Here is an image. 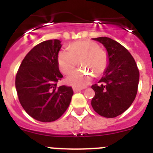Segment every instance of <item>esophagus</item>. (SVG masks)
<instances>
[{
    "mask_svg": "<svg viewBox=\"0 0 153 153\" xmlns=\"http://www.w3.org/2000/svg\"><path fill=\"white\" fill-rule=\"evenodd\" d=\"M73 91H74V93H77V92H79V91H81V89L77 88V87H73Z\"/></svg>",
    "mask_w": 153,
    "mask_h": 153,
    "instance_id": "esophagus-1",
    "label": "esophagus"
}]
</instances>
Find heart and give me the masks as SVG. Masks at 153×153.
<instances>
[{"instance_id": "b5f03b06", "label": "heart", "mask_w": 153, "mask_h": 153, "mask_svg": "<svg viewBox=\"0 0 153 153\" xmlns=\"http://www.w3.org/2000/svg\"><path fill=\"white\" fill-rule=\"evenodd\" d=\"M77 61L82 67L90 70L95 75L104 72L108 60L105 54L99 50L97 44L89 40L72 43L67 49H62L57 55V63L60 71L68 74L76 67ZM92 74L83 70H78L67 77V82L77 87L87 86L91 82Z\"/></svg>"}]
</instances>
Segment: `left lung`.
Listing matches in <instances>:
<instances>
[{"label": "left lung", "mask_w": 153, "mask_h": 153, "mask_svg": "<svg viewBox=\"0 0 153 153\" xmlns=\"http://www.w3.org/2000/svg\"><path fill=\"white\" fill-rule=\"evenodd\" d=\"M105 48L108 65L99 84L91 86L95 95L91 105L105 117H116L129 108L137 93L139 71L135 60L126 48L108 37H98Z\"/></svg>", "instance_id": "left-lung-1"}]
</instances>
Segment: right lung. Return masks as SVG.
<instances>
[{
	"label": "right lung",
	"instance_id": "obj_1",
	"mask_svg": "<svg viewBox=\"0 0 153 153\" xmlns=\"http://www.w3.org/2000/svg\"><path fill=\"white\" fill-rule=\"evenodd\" d=\"M61 47L59 39L37 44L23 59L16 76L20 104L28 115L42 122L59 118L74 94L71 86H57L63 77L57 63Z\"/></svg>",
	"mask_w": 153,
	"mask_h": 153
}]
</instances>
